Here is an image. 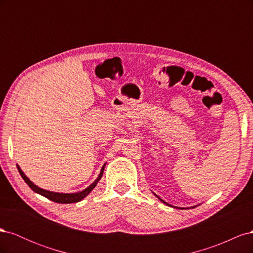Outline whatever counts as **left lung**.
I'll return each instance as SVG.
<instances>
[{
  "mask_svg": "<svg viewBox=\"0 0 253 253\" xmlns=\"http://www.w3.org/2000/svg\"><path fill=\"white\" fill-rule=\"evenodd\" d=\"M159 200H160V201H162V202H163V203H165V202H164V201H163V200H162V198H159ZM165 204H167V203H165Z\"/></svg>",
  "mask_w": 253,
  "mask_h": 253,
  "instance_id": "left-lung-1",
  "label": "left lung"
}]
</instances>
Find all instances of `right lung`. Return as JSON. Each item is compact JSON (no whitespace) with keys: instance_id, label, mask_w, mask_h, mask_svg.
<instances>
[{"instance_id":"1","label":"right lung","mask_w":253,"mask_h":253,"mask_svg":"<svg viewBox=\"0 0 253 253\" xmlns=\"http://www.w3.org/2000/svg\"><path fill=\"white\" fill-rule=\"evenodd\" d=\"M18 167V170H19V173H20V175L22 176V178L25 180V182L27 183V185L32 188V190L33 191H35V192H37V193H39V194H41V195H43L44 197H46V198H48L49 201H52V202H55V203H59V204H73V203H78V202H80V201H82L84 197H85L91 190H93L95 187H96V185L98 183V181L100 180V178L102 177V174H103V171H104V167H105V165L102 167V169H101V172H100V174H99V176H98V178L91 183V185L88 187V188H86L85 190H83V191H81V192H78V193H72V194H64V193H56V192H50V191H46V190H43V189H41V188H39L38 186H36L35 183H33L32 181H30L27 177H26V175L23 173V171L20 169V167L19 166H17Z\"/></svg>"}]
</instances>
